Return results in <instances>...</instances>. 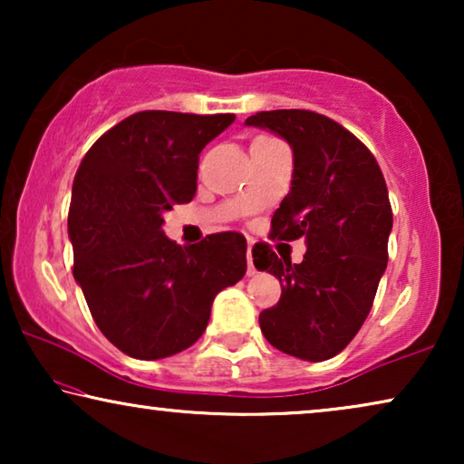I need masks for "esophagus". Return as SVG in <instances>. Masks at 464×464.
Returning <instances> with one entry per match:
<instances>
[{
    "label": "esophagus",
    "instance_id": "1",
    "mask_svg": "<svg viewBox=\"0 0 464 464\" xmlns=\"http://www.w3.org/2000/svg\"><path fill=\"white\" fill-rule=\"evenodd\" d=\"M246 262H249V268H246V275L249 276H253L256 275V266H253V256H251V245H249V249H246Z\"/></svg>",
    "mask_w": 464,
    "mask_h": 464
}]
</instances>
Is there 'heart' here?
Instances as JSON below:
<instances>
[{
	"label": "heart",
	"mask_w": 464,
	"mask_h": 464,
	"mask_svg": "<svg viewBox=\"0 0 464 464\" xmlns=\"http://www.w3.org/2000/svg\"><path fill=\"white\" fill-rule=\"evenodd\" d=\"M262 139H264V137H262Z\"/></svg>",
	"instance_id": "heart-1"
}]
</instances>
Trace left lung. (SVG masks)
I'll return each mask as SVG.
<instances>
[{"mask_svg":"<svg viewBox=\"0 0 464 464\" xmlns=\"http://www.w3.org/2000/svg\"><path fill=\"white\" fill-rule=\"evenodd\" d=\"M245 124L294 150V179L272 215L270 238L306 240L300 264L266 243L253 246L256 268L281 281V300L259 314V327L291 357L332 359L363 325L389 262L392 211L382 170L353 132L321 113L259 111Z\"/></svg>","mask_w":464,"mask_h":464,"instance_id":"8db88e82","label":"left lung"}]
</instances>
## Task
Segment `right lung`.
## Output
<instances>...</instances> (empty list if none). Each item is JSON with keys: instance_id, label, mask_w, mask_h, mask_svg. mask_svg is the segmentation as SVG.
Instances as JSON below:
<instances>
[{"instance_id": "right-lung-1", "label": "right lung", "mask_w": 464, "mask_h": 464, "mask_svg": "<svg viewBox=\"0 0 464 464\" xmlns=\"http://www.w3.org/2000/svg\"><path fill=\"white\" fill-rule=\"evenodd\" d=\"M234 118L132 113L97 139L75 173L67 219L73 278L97 327L132 359L192 346L215 295L245 276L243 234L181 246L162 230L164 213L194 198L200 151Z\"/></svg>"}]
</instances>
